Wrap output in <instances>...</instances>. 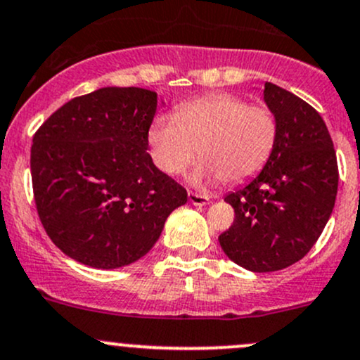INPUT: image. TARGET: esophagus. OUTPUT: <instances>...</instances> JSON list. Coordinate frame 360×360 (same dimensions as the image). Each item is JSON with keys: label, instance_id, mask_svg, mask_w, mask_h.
I'll use <instances>...</instances> for the list:
<instances>
[{"label": "esophagus", "instance_id": "34e87169", "mask_svg": "<svg viewBox=\"0 0 360 360\" xmlns=\"http://www.w3.org/2000/svg\"><path fill=\"white\" fill-rule=\"evenodd\" d=\"M188 201L194 206H206L210 202V198L205 194H198V192H188Z\"/></svg>", "mask_w": 360, "mask_h": 360}]
</instances>
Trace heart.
Instances as JSON below:
<instances>
[{
  "label": "heart",
  "mask_w": 360,
  "mask_h": 360,
  "mask_svg": "<svg viewBox=\"0 0 360 360\" xmlns=\"http://www.w3.org/2000/svg\"><path fill=\"white\" fill-rule=\"evenodd\" d=\"M154 165L180 175L202 155L192 172L194 184L224 179L239 184L266 165L277 142V121L265 105H250L234 94H214L184 103L175 116H159L147 131Z\"/></svg>",
  "instance_id": "1"
}]
</instances>
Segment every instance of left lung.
<instances>
[{
	"mask_svg": "<svg viewBox=\"0 0 360 360\" xmlns=\"http://www.w3.org/2000/svg\"><path fill=\"white\" fill-rule=\"evenodd\" d=\"M263 100L277 121V142L263 169L225 195L236 211L218 240L251 272H276L302 260L333 213L338 165L321 114L291 91L265 83Z\"/></svg>",
	"mask_w": 360,
	"mask_h": 360,
	"instance_id": "8db88e82",
	"label": "left lung"
}]
</instances>
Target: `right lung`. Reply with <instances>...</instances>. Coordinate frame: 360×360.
<instances>
[{"label": "right lung", "mask_w": 360, "mask_h": 360, "mask_svg": "<svg viewBox=\"0 0 360 360\" xmlns=\"http://www.w3.org/2000/svg\"><path fill=\"white\" fill-rule=\"evenodd\" d=\"M159 102L146 88H100L69 100L36 131L39 220L72 260L103 270L140 260L169 213L187 202V191L147 153Z\"/></svg>", "instance_id": "obj_1"}]
</instances>
